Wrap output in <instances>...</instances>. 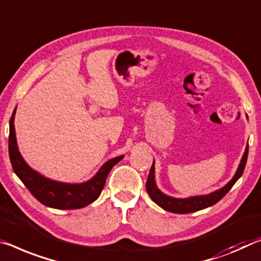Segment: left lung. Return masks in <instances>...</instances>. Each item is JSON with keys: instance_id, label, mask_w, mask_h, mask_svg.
Masks as SVG:
<instances>
[{"instance_id": "left-lung-1", "label": "left lung", "mask_w": 261, "mask_h": 261, "mask_svg": "<svg viewBox=\"0 0 261 261\" xmlns=\"http://www.w3.org/2000/svg\"><path fill=\"white\" fill-rule=\"evenodd\" d=\"M247 154H249V146L246 147L245 153H244L241 164H239V167L236 172L233 179L230 181L229 184L224 186L222 189H218L216 192H214L209 195H203V196H194L189 198H174L171 196L165 195L160 192V190L156 188L155 182H154V163L152 164V167L150 169V173H148L147 181H146V192L150 197L152 198L153 202H155L156 204L161 208L167 210V212L174 213V214H189V213H195L198 210L208 208V206H212L215 203H217L221 198L226 195V193L232 188V186L236 184L239 177L242 176L244 168H245L246 160H247Z\"/></svg>"}]
</instances>
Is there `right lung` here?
<instances>
[{
  "label": "right lung",
  "mask_w": 261,
  "mask_h": 261,
  "mask_svg": "<svg viewBox=\"0 0 261 261\" xmlns=\"http://www.w3.org/2000/svg\"><path fill=\"white\" fill-rule=\"evenodd\" d=\"M14 118L15 111L9 122V156L12 169H14L16 175L22 180L24 186L30 190L32 195L40 203L49 206V208L79 209L92 203L100 196L101 192L105 188L107 176H108L111 168L119 163L124 156L121 155L107 161L97 174L85 184L69 185L52 181L32 171L22 158V155L18 152L17 143H16Z\"/></svg>",
  "instance_id": "add662e5"
}]
</instances>
